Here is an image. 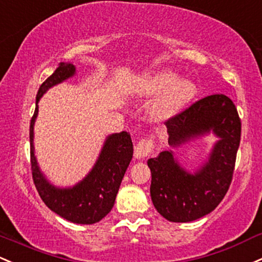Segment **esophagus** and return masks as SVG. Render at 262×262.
I'll return each instance as SVG.
<instances>
[{"label":"esophagus","mask_w":262,"mask_h":262,"mask_svg":"<svg viewBox=\"0 0 262 262\" xmlns=\"http://www.w3.org/2000/svg\"><path fill=\"white\" fill-rule=\"evenodd\" d=\"M151 151H153V140L145 138V139L139 140L137 143L136 148H134V157L137 159H144Z\"/></svg>","instance_id":"obj_1"}]
</instances>
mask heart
<instances>
[{
    "label": "heart",
    "mask_w": 262,
    "mask_h": 262,
    "mask_svg": "<svg viewBox=\"0 0 262 262\" xmlns=\"http://www.w3.org/2000/svg\"><path fill=\"white\" fill-rule=\"evenodd\" d=\"M129 92L138 97L158 94L151 102L149 112L154 119L164 120L174 117L194 98L196 85L188 78L178 79L174 71L160 70L138 77L129 87Z\"/></svg>",
    "instance_id": "heart-1"
}]
</instances>
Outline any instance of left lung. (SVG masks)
Here are the masks:
<instances>
[{"label":"left lung","mask_w":262,"mask_h":262,"mask_svg":"<svg viewBox=\"0 0 262 262\" xmlns=\"http://www.w3.org/2000/svg\"><path fill=\"white\" fill-rule=\"evenodd\" d=\"M165 125L171 148L210 133L217 138L208 159L192 173L179 163L173 150H164L148 160L155 209L166 220L189 223L214 210L229 190L240 145L241 122L229 97L212 94L170 118Z\"/></svg>","instance_id":"8db88e82"}]
</instances>
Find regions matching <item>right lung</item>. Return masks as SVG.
Segmentation results:
<instances>
[{"label": "right lung", "instance_id": "1", "mask_svg": "<svg viewBox=\"0 0 262 262\" xmlns=\"http://www.w3.org/2000/svg\"><path fill=\"white\" fill-rule=\"evenodd\" d=\"M76 74L73 63H61L38 89L36 109L31 119L30 143L32 177L43 203L63 219L74 224L98 223L112 210L126 168L133 158V143L128 132L105 138L98 159L91 171L76 185L59 188L53 185L39 169L34 155V122L38 116V102L48 89Z\"/></svg>", "mask_w": 262, "mask_h": 262}]
</instances>
